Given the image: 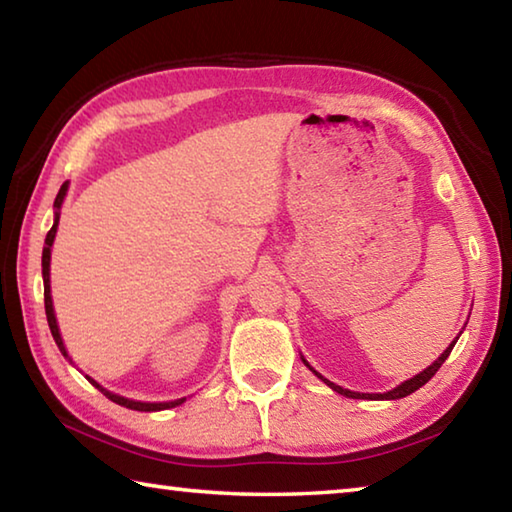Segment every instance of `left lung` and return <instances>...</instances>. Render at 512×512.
Listing matches in <instances>:
<instances>
[{
    "label": "left lung",
    "mask_w": 512,
    "mask_h": 512,
    "mask_svg": "<svg viewBox=\"0 0 512 512\" xmlns=\"http://www.w3.org/2000/svg\"><path fill=\"white\" fill-rule=\"evenodd\" d=\"M458 341V339H456ZM456 341L452 343V345H449V348L443 352V354H440V357L436 359V361H433L431 363V366L427 368V370H422L420 372V375H415V377H411L409 381H404V384H400V386H397V388H393V391H388V393H377V395H370V393H352V391H348V388H341V386H336V384H332V381H327L325 377H320L318 375V372H316V375L320 377V379H323L325 381V384L329 386V388H332V391H336V393H341V395H345V397H352V400H400V397H406V395H411V393H415V391H418V388L420 386H424V384H427V381L433 377V375H436V372L440 370V366H443V363H445V359L449 357V352H452L454 350V345H456ZM307 363V361H305ZM307 366H309V363H307Z\"/></svg>",
    "instance_id": "1"
}]
</instances>
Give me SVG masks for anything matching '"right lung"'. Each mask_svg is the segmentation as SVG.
<instances>
[{
    "label": "right lung",
    "mask_w": 512,
    "mask_h": 512,
    "mask_svg": "<svg viewBox=\"0 0 512 512\" xmlns=\"http://www.w3.org/2000/svg\"><path fill=\"white\" fill-rule=\"evenodd\" d=\"M65 192H67V183H63V187H60V192L56 196L54 201V207L56 210H60V205H63V198H65ZM56 228H58V212H56V221L54 225H51V230L47 232V239H45V250H42V280H45V311H47V323H49V329H51V336H54V341L58 345V350L65 354L67 357V350L63 345V339H60V332H58V325H56V316H54V305H51V293H49V259H51V244H54V237H56ZM90 379V377H88ZM92 386H97L99 391L108 397V400L117 402L121 406H126V409H133V411H162V409H171V406H178L183 404L185 400H176V402H162V404H146V402H135V400H126V397H119V395H112L108 393L106 388H101L97 381L90 379Z\"/></svg>",
    "instance_id": "right-lung-1"
}]
</instances>
